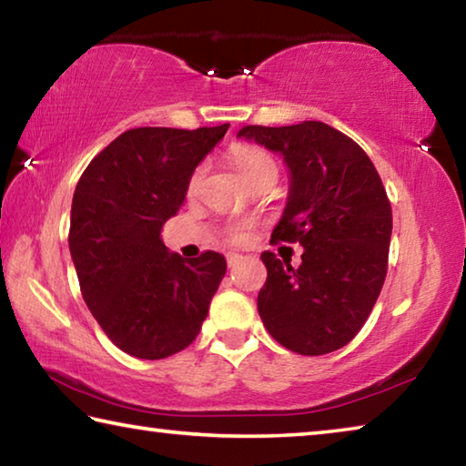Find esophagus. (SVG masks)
Returning <instances> with one entry per match:
<instances>
[{"mask_svg": "<svg viewBox=\"0 0 466 466\" xmlns=\"http://www.w3.org/2000/svg\"><path fill=\"white\" fill-rule=\"evenodd\" d=\"M226 258H228V267H236L242 258V255H238V252H228Z\"/></svg>", "mask_w": 466, "mask_h": 466, "instance_id": "obj_1", "label": "esophagus"}]
</instances>
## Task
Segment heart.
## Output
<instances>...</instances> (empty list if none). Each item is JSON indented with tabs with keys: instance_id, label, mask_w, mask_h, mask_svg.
Listing matches in <instances>:
<instances>
[{
	"instance_id": "obj_1",
	"label": "heart",
	"mask_w": 466,
	"mask_h": 466,
	"mask_svg": "<svg viewBox=\"0 0 466 466\" xmlns=\"http://www.w3.org/2000/svg\"><path fill=\"white\" fill-rule=\"evenodd\" d=\"M232 160L236 164V168L240 170V175L248 180L250 185H255L257 180H261L263 177H278V164L271 157L269 152H265L263 147L257 146H236L232 149ZM203 177V168H197L191 177V183H188V188H197V185L201 183ZM250 230V224H234L228 228V238L232 242H242L247 240Z\"/></svg>"
}]
</instances>
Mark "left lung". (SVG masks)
I'll list each match as a JSON object with an SVG mask.
<instances>
[{"label":"left lung","mask_w":466,"mask_h":466,"mask_svg":"<svg viewBox=\"0 0 466 466\" xmlns=\"http://www.w3.org/2000/svg\"><path fill=\"white\" fill-rule=\"evenodd\" d=\"M238 137L279 152L291 172L271 242H299L302 263L265 250L257 309L275 341L299 356L341 350L364 327L389 269L392 209L372 160L327 123L247 125Z\"/></svg>","instance_id":"left-lung-1"}]
</instances>
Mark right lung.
Instances as JSON below:
<instances>
[{
    "instance_id": "1",
    "label": "right lung",
    "mask_w": 466,
    "mask_h": 466,
    "mask_svg": "<svg viewBox=\"0 0 466 466\" xmlns=\"http://www.w3.org/2000/svg\"><path fill=\"white\" fill-rule=\"evenodd\" d=\"M228 127L129 129L77 180L67 240L84 302L133 358L162 360L191 345L226 275L219 252L183 258L160 232Z\"/></svg>"
}]
</instances>
